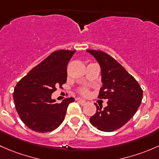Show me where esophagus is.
I'll return each mask as SVG.
<instances>
[{
    "instance_id": "obj_1",
    "label": "esophagus",
    "mask_w": 159,
    "mask_h": 159,
    "mask_svg": "<svg viewBox=\"0 0 159 159\" xmlns=\"http://www.w3.org/2000/svg\"><path fill=\"white\" fill-rule=\"evenodd\" d=\"M76 100H77L78 102H79L80 104H81V105H83H83H85V104L86 103V101H85V100H83V99H80V98H77V99H76Z\"/></svg>"
}]
</instances>
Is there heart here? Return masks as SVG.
<instances>
[{"label":"heart","mask_w":159,"mask_h":159,"mask_svg":"<svg viewBox=\"0 0 159 159\" xmlns=\"http://www.w3.org/2000/svg\"><path fill=\"white\" fill-rule=\"evenodd\" d=\"M80 94L83 95V96H86V95L88 94V93H89V90H88L87 88L83 87V88H81V89H80Z\"/></svg>","instance_id":"heart-1"}]
</instances>
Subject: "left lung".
<instances>
[{"mask_svg": "<svg viewBox=\"0 0 159 159\" xmlns=\"http://www.w3.org/2000/svg\"><path fill=\"white\" fill-rule=\"evenodd\" d=\"M101 68L102 87L98 97L107 99V106L95 103L96 112L89 121L102 132H113L123 126L136 112L142 99V89L125 68L111 56L100 50H88Z\"/></svg>", "mask_w": 159, "mask_h": 159, "instance_id": "1", "label": "left lung"}]
</instances>
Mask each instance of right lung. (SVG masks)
Returning a JSON list of instances; mask_svg holds the SVG:
<instances>
[{
  "label": "right lung",
  "mask_w": 159,
  "mask_h": 159,
  "mask_svg": "<svg viewBox=\"0 0 159 159\" xmlns=\"http://www.w3.org/2000/svg\"><path fill=\"white\" fill-rule=\"evenodd\" d=\"M76 50H60L23 77L14 88V97L17 112L22 122L37 132L54 130L64 120L69 104L74 102L66 98L56 103L51 96L57 86L62 87L67 78V64Z\"/></svg>",
  "instance_id": "right-lung-1"
}]
</instances>
